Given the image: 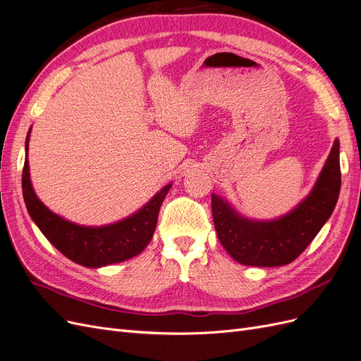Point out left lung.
Returning <instances> with one entry per match:
<instances>
[{"label": "left lung", "mask_w": 361, "mask_h": 361, "mask_svg": "<svg viewBox=\"0 0 361 361\" xmlns=\"http://www.w3.org/2000/svg\"><path fill=\"white\" fill-rule=\"evenodd\" d=\"M341 192L339 141H334L312 193L294 212L273 220L253 222L240 217L219 196L212 195L217 237L237 262L276 267L293 262L317 237L331 216Z\"/></svg>", "instance_id": "obj_1"}]
</instances>
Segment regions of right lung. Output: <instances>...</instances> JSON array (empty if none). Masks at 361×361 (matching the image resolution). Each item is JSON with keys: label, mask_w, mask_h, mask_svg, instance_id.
Returning a JSON list of instances; mask_svg holds the SVG:
<instances>
[{"label": "right lung", "mask_w": 361, "mask_h": 361, "mask_svg": "<svg viewBox=\"0 0 361 361\" xmlns=\"http://www.w3.org/2000/svg\"><path fill=\"white\" fill-rule=\"evenodd\" d=\"M28 139L30 132L27 135L25 149H28ZM169 189L171 184L165 185L142 210L118 224L88 228L67 222L54 214L39 200L31 185L28 159H25L24 171H22V193L31 219L43 232V235L64 257L91 269L133 258L147 247L154 234L160 205Z\"/></svg>", "instance_id": "1"}]
</instances>
